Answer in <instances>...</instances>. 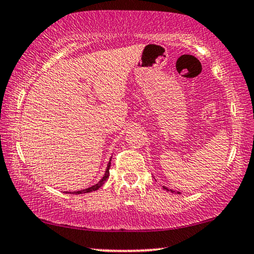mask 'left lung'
I'll list each match as a JSON object with an SVG mask.
<instances>
[{
	"mask_svg": "<svg viewBox=\"0 0 254 254\" xmlns=\"http://www.w3.org/2000/svg\"><path fill=\"white\" fill-rule=\"evenodd\" d=\"M154 179H155V178H154ZM164 189H166V190L171 191V192H177V194H180V191H178V190H174V189H168L167 187H164Z\"/></svg>",
	"mask_w": 254,
	"mask_h": 254,
	"instance_id": "8db88e82",
	"label": "left lung"
}]
</instances>
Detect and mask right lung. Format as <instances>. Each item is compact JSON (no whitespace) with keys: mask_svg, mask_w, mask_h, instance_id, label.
I'll use <instances>...</instances> for the list:
<instances>
[{"mask_svg":"<svg viewBox=\"0 0 254 254\" xmlns=\"http://www.w3.org/2000/svg\"><path fill=\"white\" fill-rule=\"evenodd\" d=\"M111 158H110V160H109V162H108V165H107V168H106V173H104V175L102 177V179H101V180L97 182L96 185H94V186H92V187H88V188H86V189H81V190H75V191H70V194H83V192H90V191H95V190H97V189L99 188H101L102 187V186L104 185V182H106L107 180H108V178H109V168H110V164H111ZM67 192V191H66Z\"/></svg>","mask_w":254,"mask_h":254,"instance_id":"right-lung-1","label":"right lung"}]
</instances>
